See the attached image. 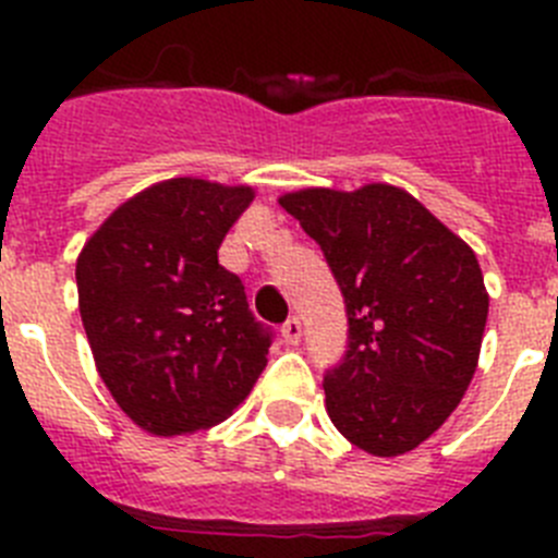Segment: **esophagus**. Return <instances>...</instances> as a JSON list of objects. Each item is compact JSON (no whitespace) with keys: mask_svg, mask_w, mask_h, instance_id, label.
Masks as SVG:
<instances>
[{"mask_svg":"<svg viewBox=\"0 0 558 558\" xmlns=\"http://www.w3.org/2000/svg\"><path fill=\"white\" fill-rule=\"evenodd\" d=\"M282 338L288 347H299V343H302V322H299V318H288V322L282 324Z\"/></svg>","mask_w":558,"mask_h":558,"instance_id":"34e87169","label":"esophagus"}]
</instances>
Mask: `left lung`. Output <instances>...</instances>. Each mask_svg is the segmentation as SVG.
Listing matches in <instances>:
<instances>
[{
  "mask_svg": "<svg viewBox=\"0 0 558 558\" xmlns=\"http://www.w3.org/2000/svg\"><path fill=\"white\" fill-rule=\"evenodd\" d=\"M322 245L349 315L327 413L368 456L416 450L458 408L481 357L489 293L470 245L411 192L307 186L279 198Z\"/></svg>",
  "mask_w": 558,
  "mask_h": 558,
  "instance_id": "1",
  "label": "left lung"
}]
</instances>
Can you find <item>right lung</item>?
I'll list each match as a JSON object with an SVG mask.
<instances>
[{"instance_id": "add662e5", "label": "right lung", "mask_w": 558, "mask_h": 558, "mask_svg": "<svg viewBox=\"0 0 558 558\" xmlns=\"http://www.w3.org/2000/svg\"><path fill=\"white\" fill-rule=\"evenodd\" d=\"M254 186L167 179L102 220L77 256V304L97 374L153 436L229 418L268 366L270 335L218 248Z\"/></svg>"}]
</instances>
